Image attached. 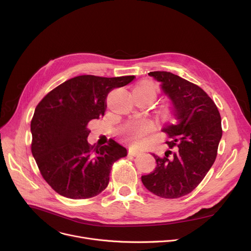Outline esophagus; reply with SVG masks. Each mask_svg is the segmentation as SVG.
I'll return each instance as SVG.
<instances>
[{
  "instance_id": "1",
  "label": "esophagus",
  "mask_w": 251,
  "mask_h": 251,
  "mask_svg": "<svg viewBox=\"0 0 251 251\" xmlns=\"http://www.w3.org/2000/svg\"><path fill=\"white\" fill-rule=\"evenodd\" d=\"M140 153H141L140 150H137V149H134V148H130V149H129V155L138 156Z\"/></svg>"
}]
</instances>
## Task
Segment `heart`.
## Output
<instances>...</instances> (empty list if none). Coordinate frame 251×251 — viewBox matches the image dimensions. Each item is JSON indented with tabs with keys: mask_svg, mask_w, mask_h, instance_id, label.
<instances>
[{
	"mask_svg": "<svg viewBox=\"0 0 251 251\" xmlns=\"http://www.w3.org/2000/svg\"><path fill=\"white\" fill-rule=\"evenodd\" d=\"M134 90H138L143 93H147V94H152L156 96L157 94V86L154 82L150 80H144L138 83ZM166 115L171 114L170 109H166L165 111ZM154 128V124L152 121L147 120V119H139V120H133L129 122L126 127L124 128V134L133 143L137 145H141L144 143V141L147 139L148 135L152 132Z\"/></svg>",
	"mask_w": 251,
	"mask_h": 251,
	"instance_id": "heart-1",
	"label": "heart"
}]
</instances>
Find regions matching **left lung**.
<instances>
[{
  "label": "left lung",
  "mask_w": 251,
  "mask_h": 251,
  "mask_svg": "<svg viewBox=\"0 0 251 251\" xmlns=\"http://www.w3.org/2000/svg\"><path fill=\"white\" fill-rule=\"evenodd\" d=\"M161 82L170 99L174 121L162 129L170 148L164 157L153 154L156 168L141 176L145 188L165 199L190 194L202 181L217 158L223 136L222 119L217 105L198 85L167 71L148 74Z\"/></svg>",
  "instance_id": "left-lung-1"
}]
</instances>
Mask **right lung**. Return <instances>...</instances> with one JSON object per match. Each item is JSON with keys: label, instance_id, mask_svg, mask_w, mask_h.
I'll return each instance as SVG.
<instances>
[{"label": "right lung", "instance_id": "1", "mask_svg": "<svg viewBox=\"0 0 251 251\" xmlns=\"http://www.w3.org/2000/svg\"><path fill=\"white\" fill-rule=\"evenodd\" d=\"M134 78L79 75L52 89L35 107L31 153L46 182L60 196L88 199L108 186L112 165L127 156V149L112 139L91 146L86 126L104 115L108 93Z\"/></svg>", "mask_w": 251, "mask_h": 251}]
</instances>
